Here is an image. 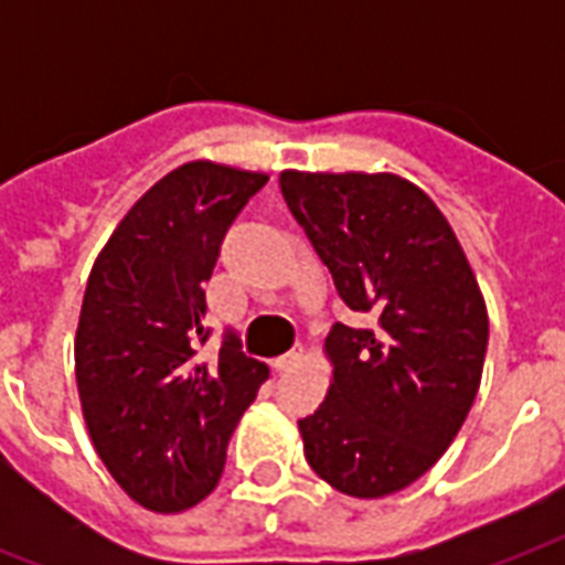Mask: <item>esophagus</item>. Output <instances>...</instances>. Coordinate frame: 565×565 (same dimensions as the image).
Wrapping results in <instances>:
<instances>
[{
    "label": "esophagus",
    "mask_w": 565,
    "mask_h": 565,
    "mask_svg": "<svg viewBox=\"0 0 565 565\" xmlns=\"http://www.w3.org/2000/svg\"><path fill=\"white\" fill-rule=\"evenodd\" d=\"M301 358H305V352H301V345H296V349H290V352L281 354V358H275V370L278 372L296 370V366L301 363Z\"/></svg>",
    "instance_id": "34e87169"
}]
</instances>
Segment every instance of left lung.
<instances>
[{
	"mask_svg": "<svg viewBox=\"0 0 565 565\" xmlns=\"http://www.w3.org/2000/svg\"><path fill=\"white\" fill-rule=\"evenodd\" d=\"M284 202L328 266L352 326L326 340L334 377L299 419L310 469L354 499L411 487L472 411L490 319L428 193L393 172H281Z\"/></svg>",
	"mask_w": 565,
	"mask_h": 565,
	"instance_id": "8db88e82",
	"label": "left lung"
}]
</instances>
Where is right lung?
<instances>
[{"instance_id": "add662e5", "label": "right lung", "mask_w": 565, "mask_h": 565, "mask_svg": "<svg viewBox=\"0 0 565 565\" xmlns=\"http://www.w3.org/2000/svg\"><path fill=\"white\" fill-rule=\"evenodd\" d=\"M269 175L184 163L122 216L87 278L75 331V384L93 448L114 481L154 513H179L216 487L239 416L269 377L225 334L216 361L204 287L225 231Z\"/></svg>"}]
</instances>
